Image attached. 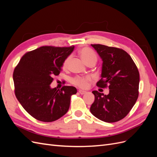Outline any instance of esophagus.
Segmentation results:
<instances>
[{"label": "esophagus", "instance_id": "1", "mask_svg": "<svg viewBox=\"0 0 157 157\" xmlns=\"http://www.w3.org/2000/svg\"><path fill=\"white\" fill-rule=\"evenodd\" d=\"M78 93H79L80 94L83 95V94H86V91H83V90H78Z\"/></svg>", "mask_w": 157, "mask_h": 157}]
</instances>
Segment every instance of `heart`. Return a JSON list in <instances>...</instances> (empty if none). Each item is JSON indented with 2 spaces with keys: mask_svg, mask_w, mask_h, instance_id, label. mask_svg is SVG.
<instances>
[{
  "mask_svg": "<svg viewBox=\"0 0 157 157\" xmlns=\"http://www.w3.org/2000/svg\"><path fill=\"white\" fill-rule=\"evenodd\" d=\"M79 55L84 61V62L86 65L91 63L96 64L98 60V57L96 54L89 48L84 47L79 50ZM72 58V56H69L66 58L62 63V69L63 70H67L69 68V65ZM91 81V78L90 77H80L76 76L71 79V83L75 86H78L80 88L86 89L88 87L89 83Z\"/></svg>",
  "mask_w": 157,
  "mask_h": 157,
  "instance_id": "obj_1",
  "label": "heart"
}]
</instances>
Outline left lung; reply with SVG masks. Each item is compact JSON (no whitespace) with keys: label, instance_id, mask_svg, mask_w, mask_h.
<instances>
[{"label":"left lung","instance_id":"1","mask_svg":"<svg viewBox=\"0 0 157 157\" xmlns=\"http://www.w3.org/2000/svg\"><path fill=\"white\" fill-rule=\"evenodd\" d=\"M91 45L103 60L101 78L96 85L102 88L109 87V94L93 91L95 101L90 112L104 122L119 121L129 113L138 98V69L124 50L99 44Z\"/></svg>","mask_w":157,"mask_h":157}]
</instances>
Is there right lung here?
Returning a JSON list of instances; mask_svg holds the SVG:
<instances>
[{"label":"right lung","mask_w":157,"mask_h":157,"mask_svg":"<svg viewBox=\"0 0 157 157\" xmlns=\"http://www.w3.org/2000/svg\"><path fill=\"white\" fill-rule=\"evenodd\" d=\"M74 46H44L28 52L14 69L13 80L16 98L25 110L35 119L53 122L67 112L76 88L63 86L51 88L54 76L59 75L64 59Z\"/></svg>","instance_id":"add662e5"}]
</instances>
